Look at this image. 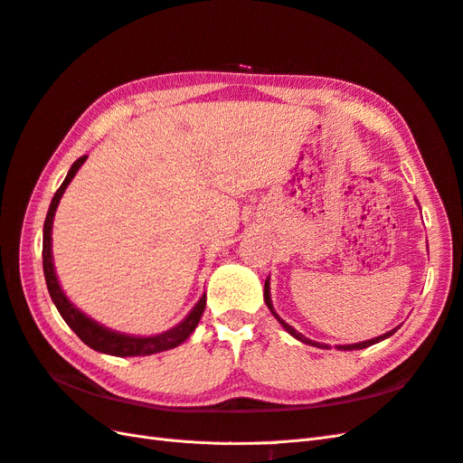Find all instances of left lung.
<instances>
[{"instance_id":"obj_1","label":"left lung","mask_w":463,"mask_h":463,"mask_svg":"<svg viewBox=\"0 0 463 463\" xmlns=\"http://www.w3.org/2000/svg\"><path fill=\"white\" fill-rule=\"evenodd\" d=\"M263 300H266V305H268V308L271 310V314L275 316L277 320H279V324L287 329V332L293 335V337H297L298 341H302V343H307V345H316V347H320V349H329L327 345H322V343H316V341H312V339H308V337H305V335H300L297 329L293 327V326H288L285 320H281L279 316H277V312L273 310V305H271V297H269V281L266 279V287H263ZM395 332H398V327L395 329H392V332H388V334H384V335H380V337H374V339H368V341H363V343H354V345H339L337 349H343V351H354V349H364V347H371V345H374V343H380L382 339H386V337H390V335H393Z\"/></svg>"}]
</instances>
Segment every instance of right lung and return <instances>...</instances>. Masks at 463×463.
I'll list each match as a JSON object with an SVG mask.
<instances>
[{"label": "right lung", "mask_w": 463, "mask_h": 463, "mask_svg": "<svg viewBox=\"0 0 463 463\" xmlns=\"http://www.w3.org/2000/svg\"><path fill=\"white\" fill-rule=\"evenodd\" d=\"M85 158L87 156H79L77 161L71 165L68 176H65L61 186L54 194V197H52V203H50L48 213H46L44 239H43V268H44L48 293H50L52 300H54V305H56L58 312L61 314L65 324H68L77 334V337L81 339L90 349L107 353V354H114V356H143V354H153V353L175 349L176 345H180L182 341H186L192 335L197 322L202 320V314L205 310V295L194 307V310L186 316V320L170 329V332H165V334L155 335V337H131V335L110 332V329L89 320L85 314L79 312L71 305V302L65 298L63 290L58 285L56 273H54V263H52V221H54L56 207L60 203V197H61L63 190L68 188V184L75 176L79 166L85 163Z\"/></svg>", "instance_id": "add662e5"}]
</instances>
